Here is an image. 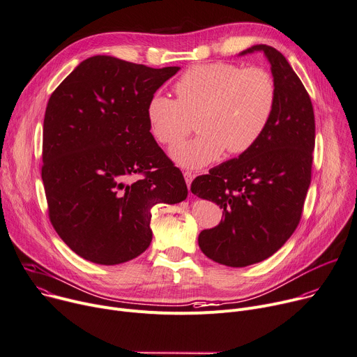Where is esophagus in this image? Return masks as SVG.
I'll list each match as a JSON object with an SVG mask.
<instances>
[{"label": "esophagus", "mask_w": 357, "mask_h": 357, "mask_svg": "<svg viewBox=\"0 0 357 357\" xmlns=\"http://www.w3.org/2000/svg\"><path fill=\"white\" fill-rule=\"evenodd\" d=\"M183 176H184V178H185V183H187V187H188V190H190L191 181L195 180V174L191 173V172H183Z\"/></svg>", "instance_id": "1"}]
</instances>
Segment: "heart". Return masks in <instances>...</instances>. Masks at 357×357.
Instances as JSON below:
<instances>
[{
    "label": "heart",
    "instance_id": "b5f03b06",
    "mask_svg": "<svg viewBox=\"0 0 357 357\" xmlns=\"http://www.w3.org/2000/svg\"><path fill=\"white\" fill-rule=\"evenodd\" d=\"M177 100L154 94L147 102L151 135L164 146H174L199 120L196 139L176 146L173 158L197 169L227 150L243 154L257 144L267 130L278 100L271 74L260 67L243 68L233 63L190 67L176 81Z\"/></svg>",
    "mask_w": 357,
    "mask_h": 357
}]
</instances>
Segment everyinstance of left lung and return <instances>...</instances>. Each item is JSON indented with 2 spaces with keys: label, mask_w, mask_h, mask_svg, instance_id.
I'll return each mask as SVG.
<instances>
[{
  "label": "left lung",
  "mask_w": 357,
  "mask_h": 357,
  "mask_svg": "<svg viewBox=\"0 0 357 357\" xmlns=\"http://www.w3.org/2000/svg\"><path fill=\"white\" fill-rule=\"evenodd\" d=\"M255 51L266 54L278 89L270 124L249 151L191 183V193L223 208L220 225L200 233V249L230 267L263 261L282 248L298 226L312 180L316 127L309 93L280 51L259 44L241 56Z\"/></svg>",
  "instance_id": "8db88e82"
}]
</instances>
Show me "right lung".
<instances>
[{
  "instance_id": "1",
  "label": "right lung",
  "mask_w": 357,
  "mask_h": 357,
  "mask_svg": "<svg viewBox=\"0 0 357 357\" xmlns=\"http://www.w3.org/2000/svg\"><path fill=\"white\" fill-rule=\"evenodd\" d=\"M178 70L94 56L51 94L41 177L50 222L79 257L113 266L140 256L153 238L151 208L185 200L184 177L146 114Z\"/></svg>"
}]
</instances>
